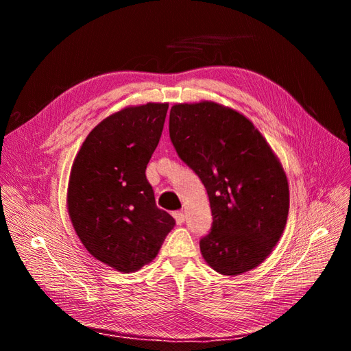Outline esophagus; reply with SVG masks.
<instances>
[{
    "instance_id": "esophagus-1",
    "label": "esophagus",
    "mask_w": 351,
    "mask_h": 351,
    "mask_svg": "<svg viewBox=\"0 0 351 351\" xmlns=\"http://www.w3.org/2000/svg\"><path fill=\"white\" fill-rule=\"evenodd\" d=\"M173 217H175L178 224H182L185 221V214L182 211H175L173 213Z\"/></svg>"
}]
</instances>
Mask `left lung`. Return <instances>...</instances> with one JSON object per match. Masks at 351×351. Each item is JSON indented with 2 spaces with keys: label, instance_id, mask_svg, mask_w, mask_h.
<instances>
[{
  "label": "left lung",
  "instance_id": "obj_1",
  "mask_svg": "<svg viewBox=\"0 0 351 351\" xmlns=\"http://www.w3.org/2000/svg\"><path fill=\"white\" fill-rule=\"evenodd\" d=\"M169 137L204 184L213 224L201 237L207 264L224 276L246 273L269 255L285 230V171L254 123L213 101L175 105Z\"/></svg>",
  "mask_w": 351,
  "mask_h": 351
}]
</instances>
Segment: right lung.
I'll return each mask as SVG.
<instances>
[{"mask_svg":"<svg viewBox=\"0 0 351 351\" xmlns=\"http://www.w3.org/2000/svg\"><path fill=\"white\" fill-rule=\"evenodd\" d=\"M167 104L127 108L87 135L73 163L69 213L86 250L121 273L156 258L175 219L156 206L145 169Z\"/></svg>","mask_w":351,"mask_h":351,"instance_id":"obj_1","label":"right lung"}]
</instances>
